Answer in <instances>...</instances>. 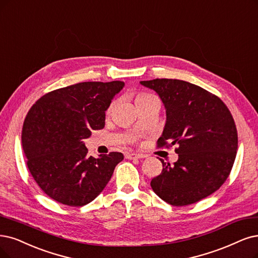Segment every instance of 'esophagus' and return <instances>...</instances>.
<instances>
[{"label": "esophagus", "instance_id": "obj_1", "mask_svg": "<svg viewBox=\"0 0 258 258\" xmlns=\"http://www.w3.org/2000/svg\"><path fill=\"white\" fill-rule=\"evenodd\" d=\"M125 157L128 159H139V158H144L145 155L139 154V153H126Z\"/></svg>", "mask_w": 258, "mask_h": 258}]
</instances>
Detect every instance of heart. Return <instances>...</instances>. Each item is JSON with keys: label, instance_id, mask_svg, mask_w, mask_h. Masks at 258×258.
<instances>
[{"label": "heart", "instance_id": "obj_1", "mask_svg": "<svg viewBox=\"0 0 258 258\" xmlns=\"http://www.w3.org/2000/svg\"><path fill=\"white\" fill-rule=\"evenodd\" d=\"M151 101H158V99L155 97V95L153 94H150V93H147V92H138L136 95H135V103L137 105V107L140 106V105L142 104H146L148 102H151ZM114 106V102H111L109 104V106L107 108V112H111L112 108Z\"/></svg>", "mask_w": 258, "mask_h": 258}]
</instances>
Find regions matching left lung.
Instances as JSON below:
<instances>
[{"label":"left lung","instance_id":"left-lung-1","mask_svg":"<svg viewBox=\"0 0 258 258\" xmlns=\"http://www.w3.org/2000/svg\"><path fill=\"white\" fill-rule=\"evenodd\" d=\"M163 101L167 121L158 148L177 145L178 159L163 164L151 180L153 191L173 206L194 204L214 194L231 173L238 148L235 121L217 95L180 80L141 81Z\"/></svg>","mask_w":258,"mask_h":258}]
</instances>
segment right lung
<instances>
[{
	"label": "right lung",
	"mask_w": 258,
	"mask_h": 258,
	"mask_svg": "<svg viewBox=\"0 0 258 258\" xmlns=\"http://www.w3.org/2000/svg\"><path fill=\"white\" fill-rule=\"evenodd\" d=\"M124 83L84 82L53 90L27 112L22 148L42 191L68 206H84L107 185L123 159L119 152L88 156L84 139L105 125V111Z\"/></svg>",
	"instance_id": "add662e5"
}]
</instances>
